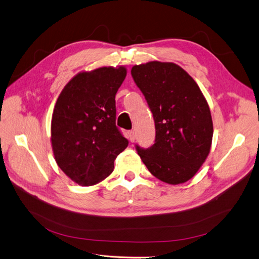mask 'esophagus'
<instances>
[{
  "label": "esophagus",
  "instance_id": "1",
  "mask_svg": "<svg viewBox=\"0 0 259 259\" xmlns=\"http://www.w3.org/2000/svg\"><path fill=\"white\" fill-rule=\"evenodd\" d=\"M128 140L130 142H134V140H136V133H134V131L128 132Z\"/></svg>",
  "mask_w": 259,
  "mask_h": 259
}]
</instances>
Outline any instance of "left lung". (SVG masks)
Instances as JSON below:
<instances>
[{
  "label": "left lung",
  "instance_id": "1",
  "mask_svg": "<svg viewBox=\"0 0 259 259\" xmlns=\"http://www.w3.org/2000/svg\"><path fill=\"white\" fill-rule=\"evenodd\" d=\"M131 75L153 114L155 143L137 150L148 170L161 181L187 182L209 154L212 119L197 82L174 62L133 65Z\"/></svg>",
  "mask_w": 259,
  "mask_h": 259
}]
</instances>
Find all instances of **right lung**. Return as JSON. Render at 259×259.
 <instances>
[{
    "instance_id": "add662e5",
    "label": "right lung",
    "mask_w": 259,
    "mask_h": 259,
    "mask_svg": "<svg viewBox=\"0 0 259 259\" xmlns=\"http://www.w3.org/2000/svg\"><path fill=\"white\" fill-rule=\"evenodd\" d=\"M127 76L125 66H103L76 74L56 102L51 143L60 169L81 186L109 177L128 141L115 125V95Z\"/></svg>"
}]
</instances>
